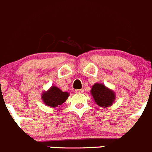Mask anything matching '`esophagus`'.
Instances as JSON below:
<instances>
[{
	"mask_svg": "<svg viewBox=\"0 0 152 152\" xmlns=\"http://www.w3.org/2000/svg\"><path fill=\"white\" fill-rule=\"evenodd\" d=\"M75 92H76V93H82L84 92V90L83 89H79V90H75Z\"/></svg>",
	"mask_w": 152,
	"mask_h": 152,
	"instance_id": "1",
	"label": "esophagus"
}]
</instances>
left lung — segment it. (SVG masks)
<instances>
[{"label": "left lung", "mask_w": 152, "mask_h": 152, "mask_svg": "<svg viewBox=\"0 0 152 152\" xmlns=\"http://www.w3.org/2000/svg\"><path fill=\"white\" fill-rule=\"evenodd\" d=\"M95 102L103 108L113 105L115 100V94L113 90L107 88L103 84L96 83L90 90Z\"/></svg>", "instance_id": "1"}]
</instances>
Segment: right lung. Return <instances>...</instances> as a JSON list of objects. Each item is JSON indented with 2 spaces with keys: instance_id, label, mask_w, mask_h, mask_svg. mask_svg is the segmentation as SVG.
<instances>
[{
  "instance_id": "obj_1",
  "label": "right lung",
  "mask_w": 152,
  "mask_h": 152,
  "mask_svg": "<svg viewBox=\"0 0 152 152\" xmlns=\"http://www.w3.org/2000/svg\"><path fill=\"white\" fill-rule=\"evenodd\" d=\"M68 96L69 93L67 92H62L56 86H52L48 90L42 93V99L45 105L55 108L62 105L67 100Z\"/></svg>"
}]
</instances>
